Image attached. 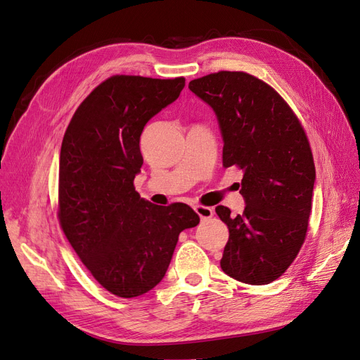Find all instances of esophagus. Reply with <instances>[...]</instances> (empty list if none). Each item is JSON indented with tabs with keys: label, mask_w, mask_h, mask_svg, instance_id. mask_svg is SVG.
I'll list each match as a JSON object with an SVG mask.
<instances>
[{
	"label": "esophagus",
	"mask_w": 360,
	"mask_h": 360,
	"mask_svg": "<svg viewBox=\"0 0 360 360\" xmlns=\"http://www.w3.org/2000/svg\"><path fill=\"white\" fill-rule=\"evenodd\" d=\"M194 211H195L197 215L200 217L202 221H205V219H210V218L214 215V210H212V207L202 206V205H197V206L194 207Z\"/></svg>",
	"instance_id": "34e87169"
}]
</instances>
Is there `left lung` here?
<instances>
[{
	"label": "left lung",
	"mask_w": 360,
	"mask_h": 360,
	"mask_svg": "<svg viewBox=\"0 0 360 360\" xmlns=\"http://www.w3.org/2000/svg\"><path fill=\"white\" fill-rule=\"evenodd\" d=\"M215 112L223 137V166H238L245 210L215 212L229 227L221 269L262 285L281 276L305 240L316 167L307 134L288 104L263 80L218 72L190 82Z\"/></svg>",
	"instance_id": "obj_1"
}]
</instances>
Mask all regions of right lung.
<instances>
[{"instance_id":"add662e5","label":"right lung","mask_w":360,"mask_h":360,"mask_svg":"<svg viewBox=\"0 0 360 360\" xmlns=\"http://www.w3.org/2000/svg\"><path fill=\"white\" fill-rule=\"evenodd\" d=\"M184 86V77L112 76L80 103L63 139L58 218L79 259L115 296L153 290L181 231L200 221L185 203L142 199L133 184L143 165L139 143L146 122Z\"/></svg>"}]
</instances>
